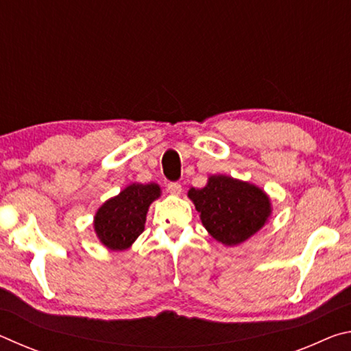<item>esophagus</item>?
<instances>
[{
  "label": "esophagus",
  "instance_id": "obj_1",
  "mask_svg": "<svg viewBox=\"0 0 351 351\" xmlns=\"http://www.w3.org/2000/svg\"><path fill=\"white\" fill-rule=\"evenodd\" d=\"M167 190H169V193L173 195V197H180L182 192V186L180 182H169Z\"/></svg>",
  "mask_w": 351,
  "mask_h": 351
}]
</instances>
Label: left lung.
I'll use <instances>...</instances> for the list:
<instances>
[{
    "label": "left lung",
    "instance_id": "1",
    "mask_svg": "<svg viewBox=\"0 0 351 351\" xmlns=\"http://www.w3.org/2000/svg\"><path fill=\"white\" fill-rule=\"evenodd\" d=\"M187 197L207 232L224 246L245 243L272 215L271 198L263 189L228 175H210L204 187H190Z\"/></svg>",
    "mask_w": 351,
    "mask_h": 351
}]
</instances>
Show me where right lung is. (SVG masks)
Instances as JSON below:
<instances>
[{
  "mask_svg": "<svg viewBox=\"0 0 351 351\" xmlns=\"http://www.w3.org/2000/svg\"><path fill=\"white\" fill-rule=\"evenodd\" d=\"M156 182H132L99 207L94 215V232L110 251H125L144 232L147 212L161 197Z\"/></svg>",
  "mask_w": 351,
  "mask_h": 351,
  "instance_id": "right-lung-1",
  "label": "right lung"
}]
</instances>
